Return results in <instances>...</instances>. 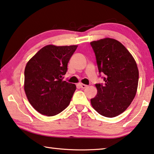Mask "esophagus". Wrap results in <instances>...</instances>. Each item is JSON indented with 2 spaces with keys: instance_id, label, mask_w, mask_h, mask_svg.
Returning a JSON list of instances; mask_svg holds the SVG:
<instances>
[{
  "instance_id": "34e87169",
  "label": "esophagus",
  "mask_w": 154,
  "mask_h": 154,
  "mask_svg": "<svg viewBox=\"0 0 154 154\" xmlns=\"http://www.w3.org/2000/svg\"><path fill=\"white\" fill-rule=\"evenodd\" d=\"M79 86L82 88H86L88 86H86V85L83 84H79Z\"/></svg>"
}]
</instances>
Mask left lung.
Listing matches in <instances>:
<instances>
[{
  "label": "left lung",
  "mask_w": 154,
  "mask_h": 154,
  "mask_svg": "<svg viewBox=\"0 0 154 154\" xmlns=\"http://www.w3.org/2000/svg\"><path fill=\"white\" fill-rule=\"evenodd\" d=\"M96 57L100 76L105 84H96L97 94L90 99L101 115L112 118L128 108L135 97L138 70L132 55L114 39L105 38L90 42Z\"/></svg>",
  "instance_id": "8db88e82"
}]
</instances>
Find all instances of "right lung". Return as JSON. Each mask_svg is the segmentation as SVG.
Here are the masks:
<instances>
[{"label":"right lung","mask_w":154,"mask_h":154,"mask_svg":"<svg viewBox=\"0 0 154 154\" xmlns=\"http://www.w3.org/2000/svg\"><path fill=\"white\" fill-rule=\"evenodd\" d=\"M77 48L47 45L26 64L24 91L30 104L43 115L55 116L69 105L76 86L63 79Z\"/></svg>","instance_id":"add662e5"}]
</instances>
